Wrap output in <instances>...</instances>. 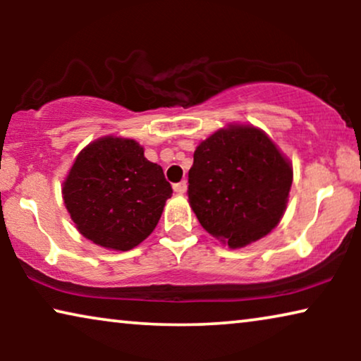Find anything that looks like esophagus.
Masks as SVG:
<instances>
[{"label": "esophagus", "mask_w": 361, "mask_h": 361, "mask_svg": "<svg viewBox=\"0 0 361 361\" xmlns=\"http://www.w3.org/2000/svg\"><path fill=\"white\" fill-rule=\"evenodd\" d=\"M185 190H187V182L185 180H180V182H177V184H174V192L176 194H185Z\"/></svg>", "instance_id": "esophagus-1"}]
</instances>
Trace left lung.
I'll return each instance as SVG.
<instances>
[{
    "instance_id": "left-lung-1",
    "label": "left lung",
    "mask_w": 361,
    "mask_h": 361,
    "mask_svg": "<svg viewBox=\"0 0 361 361\" xmlns=\"http://www.w3.org/2000/svg\"><path fill=\"white\" fill-rule=\"evenodd\" d=\"M290 184L293 167L263 131L231 126L197 146L187 195L210 235L241 248L279 224Z\"/></svg>"
}]
</instances>
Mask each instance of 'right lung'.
Here are the masks:
<instances>
[{"label":"right lung","mask_w":361,"mask_h":361,"mask_svg":"<svg viewBox=\"0 0 361 361\" xmlns=\"http://www.w3.org/2000/svg\"><path fill=\"white\" fill-rule=\"evenodd\" d=\"M62 194L85 238L128 251L156 228L172 187L136 141L108 136L77 156Z\"/></svg>","instance_id":"1"}]
</instances>
